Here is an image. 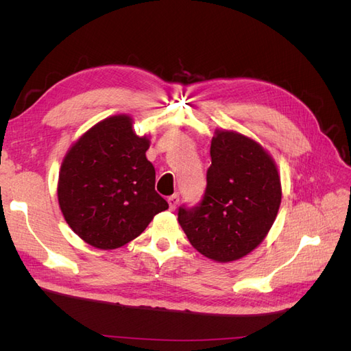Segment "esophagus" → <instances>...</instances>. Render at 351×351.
<instances>
[{"instance_id": "obj_1", "label": "esophagus", "mask_w": 351, "mask_h": 351, "mask_svg": "<svg viewBox=\"0 0 351 351\" xmlns=\"http://www.w3.org/2000/svg\"><path fill=\"white\" fill-rule=\"evenodd\" d=\"M167 200H168L169 209H176V206L178 205V195L176 193V195H173V196H169Z\"/></svg>"}]
</instances>
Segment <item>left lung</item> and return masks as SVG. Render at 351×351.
I'll use <instances>...</instances> for the list:
<instances>
[{
  "label": "left lung",
  "mask_w": 351,
  "mask_h": 351,
  "mask_svg": "<svg viewBox=\"0 0 351 351\" xmlns=\"http://www.w3.org/2000/svg\"><path fill=\"white\" fill-rule=\"evenodd\" d=\"M210 161L202 200L180 206L178 222L204 256L231 262L268 234L281 204L280 176L267 151L236 132H217Z\"/></svg>",
  "instance_id": "obj_1"
}]
</instances>
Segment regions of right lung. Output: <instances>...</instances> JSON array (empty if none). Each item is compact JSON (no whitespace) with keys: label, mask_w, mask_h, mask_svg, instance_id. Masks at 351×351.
Segmentation results:
<instances>
[{"label":"right lung","mask_w":351,"mask_h":351,"mask_svg":"<svg viewBox=\"0 0 351 351\" xmlns=\"http://www.w3.org/2000/svg\"><path fill=\"white\" fill-rule=\"evenodd\" d=\"M147 147L149 141L136 136L130 117L117 115L93 125L66 155L60 208L71 230L90 246L121 247L168 209L155 190Z\"/></svg>","instance_id":"obj_1"}]
</instances>
